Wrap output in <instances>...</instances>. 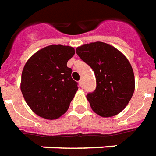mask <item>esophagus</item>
<instances>
[{
  "label": "esophagus",
  "mask_w": 156,
  "mask_h": 156,
  "mask_svg": "<svg viewBox=\"0 0 156 156\" xmlns=\"http://www.w3.org/2000/svg\"><path fill=\"white\" fill-rule=\"evenodd\" d=\"M78 84H79V86L80 87H83V80L82 79L78 81Z\"/></svg>",
  "instance_id": "34e87169"
}]
</instances>
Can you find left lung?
<instances>
[{"label": "left lung", "mask_w": 156, "mask_h": 156, "mask_svg": "<svg viewBox=\"0 0 156 156\" xmlns=\"http://www.w3.org/2000/svg\"><path fill=\"white\" fill-rule=\"evenodd\" d=\"M78 55L95 73L96 88L87 95L92 110L101 117L119 114L135 90V78L127 58L113 46L102 42L77 48Z\"/></svg>", "instance_id": "8db88e82"}]
</instances>
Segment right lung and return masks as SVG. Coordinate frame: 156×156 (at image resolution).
Segmentation results:
<instances>
[{
  "mask_svg": "<svg viewBox=\"0 0 156 156\" xmlns=\"http://www.w3.org/2000/svg\"><path fill=\"white\" fill-rule=\"evenodd\" d=\"M74 54L73 47L50 45L25 63L20 89L26 103L38 116L56 119L67 111L78 90L72 69L66 66Z\"/></svg>",
  "mask_w": 156,
  "mask_h": 156,
  "instance_id": "right-lung-1",
  "label": "right lung"
}]
</instances>
